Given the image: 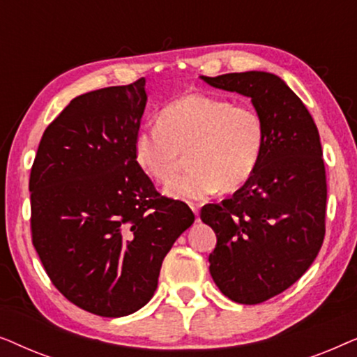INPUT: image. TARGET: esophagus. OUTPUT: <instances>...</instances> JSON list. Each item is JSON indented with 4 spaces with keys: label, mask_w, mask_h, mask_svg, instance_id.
I'll return each instance as SVG.
<instances>
[{
    "label": "esophagus",
    "mask_w": 357,
    "mask_h": 357,
    "mask_svg": "<svg viewBox=\"0 0 357 357\" xmlns=\"http://www.w3.org/2000/svg\"><path fill=\"white\" fill-rule=\"evenodd\" d=\"M190 208H192V211L195 213V216H197L198 218V214H199V211H198V204H190Z\"/></svg>",
    "instance_id": "1"
}]
</instances>
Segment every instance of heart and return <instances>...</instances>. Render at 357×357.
I'll return each mask as SVG.
<instances>
[{
  "label": "heart",
  "instance_id": "heart-1",
  "mask_svg": "<svg viewBox=\"0 0 357 357\" xmlns=\"http://www.w3.org/2000/svg\"><path fill=\"white\" fill-rule=\"evenodd\" d=\"M265 146V123L252 107L203 94H188L160 110L158 123L135 136L136 162L149 177L169 182L189 154L192 171L164 193L199 202L219 190H236L255 172Z\"/></svg>",
  "mask_w": 357,
  "mask_h": 357
}]
</instances>
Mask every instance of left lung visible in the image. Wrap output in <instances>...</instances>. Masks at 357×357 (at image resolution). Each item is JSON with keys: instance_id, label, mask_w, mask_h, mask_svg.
I'll return each instance as SVG.
<instances>
[{"instance_id": "1", "label": "left lung", "mask_w": 357, "mask_h": 357, "mask_svg": "<svg viewBox=\"0 0 357 357\" xmlns=\"http://www.w3.org/2000/svg\"><path fill=\"white\" fill-rule=\"evenodd\" d=\"M252 100L265 123L255 172L231 198L206 204L202 221L216 232L209 273L224 296L260 304L294 284L325 237L326 175L319 130L302 100L266 71L199 76Z\"/></svg>"}]
</instances>
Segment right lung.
<instances>
[{"instance_id":"1","label":"right lung","mask_w":357,"mask_h":357,"mask_svg":"<svg viewBox=\"0 0 357 357\" xmlns=\"http://www.w3.org/2000/svg\"><path fill=\"white\" fill-rule=\"evenodd\" d=\"M146 79L77 96L47 126L31 170L33 247L68 301L125 317L151 301L164 257L192 226L133 153Z\"/></svg>"}]
</instances>
